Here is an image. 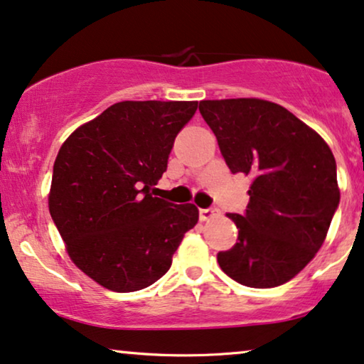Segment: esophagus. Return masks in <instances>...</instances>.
Returning a JSON list of instances; mask_svg holds the SVG:
<instances>
[{"instance_id":"obj_1","label":"esophagus","mask_w":364,"mask_h":364,"mask_svg":"<svg viewBox=\"0 0 364 364\" xmlns=\"http://www.w3.org/2000/svg\"><path fill=\"white\" fill-rule=\"evenodd\" d=\"M216 215H218V210H216V208H213V206L203 208V210H200V220L201 221L211 220V218L216 216Z\"/></svg>"}]
</instances>
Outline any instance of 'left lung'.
Segmentation results:
<instances>
[{
	"label": "left lung",
	"instance_id": "left-lung-1",
	"mask_svg": "<svg viewBox=\"0 0 364 364\" xmlns=\"http://www.w3.org/2000/svg\"><path fill=\"white\" fill-rule=\"evenodd\" d=\"M200 113L230 171L251 176L245 213H228L238 241L218 253V263L245 287H279L314 258L340 205L331 149L271 101L208 100Z\"/></svg>",
	"mask_w": 364,
	"mask_h": 364
}]
</instances>
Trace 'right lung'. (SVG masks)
Listing matches in <instances>:
<instances>
[{
  "mask_svg": "<svg viewBox=\"0 0 364 364\" xmlns=\"http://www.w3.org/2000/svg\"><path fill=\"white\" fill-rule=\"evenodd\" d=\"M196 108L198 101H121L60 148L51 218L73 263L111 291L158 281L198 223L195 205H173L154 193L174 138Z\"/></svg>",
  "mask_w": 364,
  "mask_h": 364,
  "instance_id": "add662e5",
  "label": "right lung"
}]
</instances>
